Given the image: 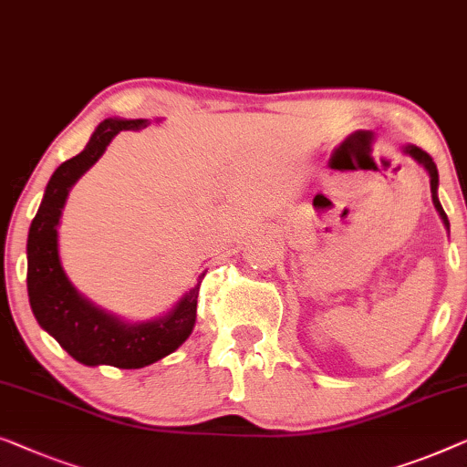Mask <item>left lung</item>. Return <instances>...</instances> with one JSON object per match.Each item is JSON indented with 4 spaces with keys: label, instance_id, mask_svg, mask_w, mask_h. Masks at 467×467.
<instances>
[{
    "label": "left lung",
    "instance_id": "obj_1",
    "mask_svg": "<svg viewBox=\"0 0 467 467\" xmlns=\"http://www.w3.org/2000/svg\"><path fill=\"white\" fill-rule=\"evenodd\" d=\"M402 151L409 153L410 158H415V160L419 161V164H421V166L425 168V171H428V174H430V189H431V202H434V206H436L438 214H441L444 227L449 229L447 213L442 211L441 200H438V168H436V164H434V160L430 158V153H425L423 150H419V147H415V145H404Z\"/></svg>",
    "mask_w": 467,
    "mask_h": 467
}]
</instances>
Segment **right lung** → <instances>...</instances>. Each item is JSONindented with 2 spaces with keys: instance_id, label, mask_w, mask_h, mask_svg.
Masks as SVG:
<instances>
[{
  "instance_id": "add662e5",
  "label": "right lung",
  "mask_w": 467,
  "mask_h": 467,
  "mask_svg": "<svg viewBox=\"0 0 467 467\" xmlns=\"http://www.w3.org/2000/svg\"><path fill=\"white\" fill-rule=\"evenodd\" d=\"M147 119L100 121L86 150L60 164L48 181L44 200L26 240V290L39 327L60 343L67 354L86 367L143 368L172 354L192 335L198 309L200 280L171 312L147 322H124L92 306L67 278L58 256V223L71 187L105 153L121 130H140Z\"/></svg>"
}]
</instances>
